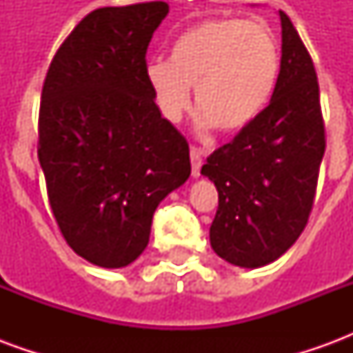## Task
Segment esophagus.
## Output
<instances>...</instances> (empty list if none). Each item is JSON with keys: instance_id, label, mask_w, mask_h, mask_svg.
Listing matches in <instances>:
<instances>
[{"instance_id": "obj_1", "label": "esophagus", "mask_w": 353, "mask_h": 353, "mask_svg": "<svg viewBox=\"0 0 353 353\" xmlns=\"http://www.w3.org/2000/svg\"><path fill=\"white\" fill-rule=\"evenodd\" d=\"M204 154L206 151L202 147L191 145V164H192V176H200V168H202V161H204Z\"/></svg>"}]
</instances>
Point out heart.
I'll list each match as a JSON object with an SVG mask.
<instances>
[{
  "label": "heart",
  "mask_w": 353,
  "mask_h": 353,
  "mask_svg": "<svg viewBox=\"0 0 353 353\" xmlns=\"http://www.w3.org/2000/svg\"><path fill=\"white\" fill-rule=\"evenodd\" d=\"M280 49L272 32L242 19H212L177 35L168 60H151L145 77L161 115L177 123L194 105L202 123L238 132L259 117L276 87Z\"/></svg>",
  "instance_id": "heart-1"
}]
</instances>
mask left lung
<instances>
[{
    "label": "left lung",
    "mask_w": 353,
    "mask_h": 353,
    "mask_svg": "<svg viewBox=\"0 0 353 353\" xmlns=\"http://www.w3.org/2000/svg\"><path fill=\"white\" fill-rule=\"evenodd\" d=\"M280 19L281 64L270 103L202 166L219 192L212 248L244 268L272 263L301 236L325 153L316 68L288 14L280 11Z\"/></svg>",
    "instance_id": "left-lung-1"
}]
</instances>
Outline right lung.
Returning a JSON list of instances; mask_svg holds the SVG:
<instances>
[{"label":"right lung","instance_id":"add662e5","mask_svg":"<svg viewBox=\"0 0 353 353\" xmlns=\"http://www.w3.org/2000/svg\"><path fill=\"white\" fill-rule=\"evenodd\" d=\"M168 3L101 7L58 47L39 103L37 157L58 229L92 265H130L161 200L191 176L189 143L161 115L147 47Z\"/></svg>","mask_w":353,"mask_h":353}]
</instances>
